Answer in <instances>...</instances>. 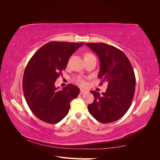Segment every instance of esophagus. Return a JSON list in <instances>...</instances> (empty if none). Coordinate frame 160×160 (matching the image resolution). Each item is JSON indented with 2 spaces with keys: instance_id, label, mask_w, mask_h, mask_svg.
Here are the masks:
<instances>
[{
  "instance_id": "esophagus-1",
  "label": "esophagus",
  "mask_w": 160,
  "mask_h": 160,
  "mask_svg": "<svg viewBox=\"0 0 160 160\" xmlns=\"http://www.w3.org/2000/svg\"><path fill=\"white\" fill-rule=\"evenodd\" d=\"M87 93V91L83 90V89H81V91H80V94L83 95V94H85V93Z\"/></svg>"
}]
</instances>
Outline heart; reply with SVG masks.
Returning a JSON list of instances; mask_svg holds the SVG:
<instances>
[{"label":"heart","instance_id":"heart-1","mask_svg":"<svg viewBox=\"0 0 160 160\" xmlns=\"http://www.w3.org/2000/svg\"><path fill=\"white\" fill-rule=\"evenodd\" d=\"M91 56H93V55L91 54V53H89V52L86 53L85 55V59H86V58H88L89 57H91ZM76 82L79 85H80L81 86H85V85H86V82L81 77H77V78H76Z\"/></svg>","mask_w":160,"mask_h":160}]
</instances>
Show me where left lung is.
Listing matches in <instances>:
<instances>
[{
    "label": "left lung",
    "instance_id": "8db88e82",
    "mask_svg": "<svg viewBox=\"0 0 160 160\" xmlns=\"http://www.w3.org/2000/svg\"><path fill=\"white\" fill-rule=\"evenodd\" d=\"M98 55L100 61L98 78L108 82V89L100 95L90 91L94 101L88 105L91 115L103 123L113 122L126 113L135 93V77L132 64L125 53L103 42L86 43Z\"/></svg>",
    "mask_w": 160,
    "mask_h": 160
}]
</instances>
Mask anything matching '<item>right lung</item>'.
I'll use <instances>...</instances> for the list:
<instances>
[{
    "mask_svg": "<svg viewBox=\"0 0 160 160\" xmlns=\"http://www.w3.org/2000/svg\"><path fill=\"white\" fill-rule=\"evenodd\" d=\"M84 42L51 41L38 49L28 61L22 79L24 96L31 111L40 120L48 123L59 122L68 114L71 101L80 89L69 84L62 90L55 83L62 75L68 60Z\"/></svg>",
    "mask_w": 160,
    "mask_h": 160,
    "instance_id": "obj_1",
    "label": "right lung"
}]
</instances>
